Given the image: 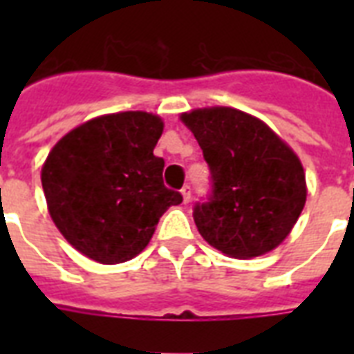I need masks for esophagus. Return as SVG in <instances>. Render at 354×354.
<instances>
[{
  "mask_svg": "<svg viewBox=\"0 0 354 354\" xmlns=\"http://www.w3.org/2000/svg\"><path fill=\"white\" fill-rule=\"evenodd\" d=\"M191 193H193V189H191V185H183V189H182L183 204H189V202H191Z\"/></svg>",
  "mask_w": 354,
  "mask_h": 354,
  "instance_id": "esophagus-1",
  "label": "esophagus"
}]
</instances>
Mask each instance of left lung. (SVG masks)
<instances>
[{
  "instance_id": "left-lung-1",
  "label": "left lung",
  "mask_w": 354,
  "mask_h": 354,
  "mask_svg": "<svg viewBox=\"0 0 354 354\" xmlns=\"http://www.w3.org/2000/svg\"><path fill=\"white\" fill-rule=\"evenodd\" d=\"M211 171L207 202L194 205L200 235L235 259L264 255L285 241L307 200L296 152L250 113L227 106L182 113Z\"/></svg>"
}]
</instances>
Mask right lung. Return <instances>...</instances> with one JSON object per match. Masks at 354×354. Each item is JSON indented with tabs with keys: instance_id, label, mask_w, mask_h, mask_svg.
<instances>
[{
	"instance_id": "right-lung-1",
	"label": "right lung",
	"mask_w": 354,
	"mask_h": 354,
	"mask_svg": "<svg viewBox=\"0 0 354 354\" xmlns=\"http://www.w3.org/2000/svg\"><path fill=\"white\" fill-rule=\"evenodd\" d=\"M163 121L147 112L91 119L58 141L41 167L47 209L64 239L102 264L130 261L150 242L160 216L182 204L163 185L154 147Z\"/></svg>"
}]
</instances>
